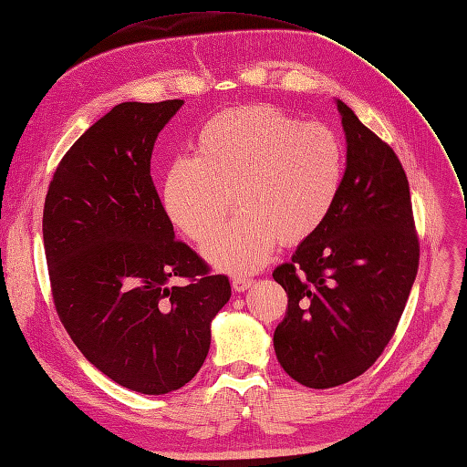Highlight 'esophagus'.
<instances>
[{
    "instance_id": "34e87169",
    "label": "esophagus",
    "mask_w": 467,
    "mask_h": 467,
    "mask_svg": "<svg viewBox=\"0 0 467 467\" xmlns=\"http://www.w3.org/2000/svg\"><path fill=\"white\" fill-rule=\"evenodd\" d=\"M252 285H254V279L252 277H234L232 279V287H234L235 293H244Z\"/></svg>"
}]
</instances>
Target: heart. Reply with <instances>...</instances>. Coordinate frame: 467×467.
I'll return each mask as SVG.
<instances>
[{
  "label": "heart",
  "mask_w": 467,
  "mask_h": 467,
  "mask_svg": "<svg viewBox=\"0 0 467 467\" xmlns=\"http://www.w3.org/2000/svg\"><path fill=\"white\" fill-rule=\"evenodd\" d=\"M345 152L319 122H301L271 105L234 107L198 132L196 158L168 166L162 206L192 242L218 230L234 206L240 213L203 247L227 273L255 271L273 247L313 235L331 213L343 184Z\"/></svg>",
  "instance_id": "obj_1"
}]
</instances>
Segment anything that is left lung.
Wrapping results in <instances>:
<instances>
[{
    "mask_svg": "<svg viewBox=\"0 0 467 467\" xmlns=\"http://www.w3.org/2000/svg\"><path fill=\"white\" fill-rule=\"evenodd\" d=\"M347 168L331 213L273 271L289 303L279 365L309 389L360 377L392 338L418 273L410 188L392 148L337 100Z\"/></svg>",
    "mask_w": 467,
    "mask_h": 467,
    "instance_id": "obj_1",
    "label": "left lung"
}]
</instances>
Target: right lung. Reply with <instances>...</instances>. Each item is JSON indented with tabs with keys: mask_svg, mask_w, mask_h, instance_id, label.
<instances>
[{
	"mask_svg": "<svg viewBox=\"0 0 467 467\" xmlns=\"http://www.w3.org/2000/svg\"><path fill=\"white\" fill-rule=\"evenodd\" d=\"M184 100L122 102L57 166L43 208L55 309L77 348L110 380L168 394L196 377L212 321L230 301L174 225L150 176L152 148ZM176 278H188L174 286Z\"/></svg>",
	"mask_w": 467,
	"mask_h": 467,
	"instance_id": "add662e5",
	"label": "right lung"
}]
</instances>
